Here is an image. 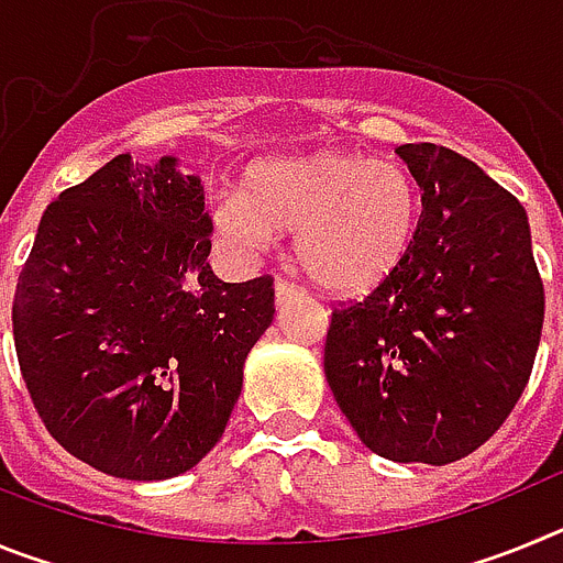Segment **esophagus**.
<instances>
[{
	"label": "esophagus",
	"instance_id": "esophagus-1",
	"mask_svg": "<svg viewBox=\"0 0 563 563\" xmlns=\"http://www.w3.org/2000/svg\"><path fill=\"white\" fill-rule=\"evenodd\" d=\"M296 296H301V290H298L296 285H290V282H276V305H287V301H292Z\"/></svg>",
	"mask_w": 563,
	"mask_h": 563
}]
</instances>
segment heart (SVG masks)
Returning a JSON list of instances; mask_svg holds the SVG:
<instances>
[{
    "label": "heart",
    "mask_w": 563,
    "mask_h": 563,
    "mask_svg": "<svg viewBox=\"0 0 563 563\" xmlns=\"http://www.w3.org/2000/svg\"><path fill=\"white\" fill-rule=\"evenodd\" d=\"M420 191L402 163L343 148L267 157L247 166L242 191L222 194L213 225L242 251L296 231V258L318 287L366 292L409 253Z\"/></svg>",
    "instance_id": "b5f03b06"
}]
</instances>
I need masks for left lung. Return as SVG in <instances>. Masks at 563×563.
I'll list each match as a JSON object with an SVG mask.
<instances>
[{
    "mask_svg": "<svg viewBox=\"0 0 563 563\" xmlns=\"http://www.w3.org/2000/svg\"><path fill=\"white\" fill-rule=\"evenodd\" d=\"M422 191L389 278L332 310L324 375L361 442L391 462L449 465L514 411L533 372L544 285L514 194L434 143H402Z\"/></svg>",
    "mask_w": 563,
    "mask_h": 563,
    "instance_id": "8db88e82",
    "label": "left lung"
}]
</instances>
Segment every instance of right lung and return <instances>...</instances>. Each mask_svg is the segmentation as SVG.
<instances>
[{
    "label": "right lung",
    "instance_id": "right-lung-1",
    "mask_svg": "<svg viewBox=\"0 0 563 563\" xmlns=\"http://www.w3.org/2000/svg\"><path fill=\"white\" fill-rule=\"evenodd\" d=\"M200 177L118 154L58 194L19 273L13 341L64 451L118 479L191 471L220 442L273 278L222 282Z\"/></svg>",
    "mask_w": 563,
    "mask_h": 563
}]
</instances>
